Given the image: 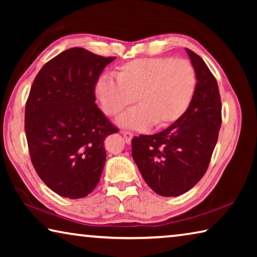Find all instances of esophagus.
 <instances>
[{
    "mask_svg": "<svg viewBox=\"0 0 257 257\" xmlns=\"http://www.w3.org/2000/svg\"><path fill=\"white\" fill-rule=\"evenodd\" d=\"M122 135H123V138H124L125 143H127V144H130V143H132V139H133V137H134L133 133H130V132H122Z\"/></svg>",
    "mask_w": 257,
    "mask_h": 257,
    "instance_id": "obj_1",
    "label": "esophagus"
}]
</instances>
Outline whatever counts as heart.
Instances as JSON below:
<instances>
[{"label": "heart", "instance_id": "b5f03b06", "mask_svg": "<svg viewBox=\"0 0 257 257\" xmlns=\"http://www.w3.org/2000/svg\"><path fill=\"white\" fill-rule=\"evenodd\" d=\"M115 79L101 77L95 94L102 110L110 116L119 115L133 105L138 108L119 120L124 127L143 129L167 128L184 116L196 90V71L189 61L162 58L137 59L123 63Z\"/></svg>", "mask_w": 257, "mask_h": 257}]
</instances>
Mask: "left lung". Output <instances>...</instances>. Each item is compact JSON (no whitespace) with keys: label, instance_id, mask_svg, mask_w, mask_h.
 I'll use <instances>...</instances> for the list:
<instances>
[{"label":"left lung","instance_id":"1","mask_svg":"<svg viewBox=\"0 0 257 257\" xmlns=\"http://www.w3.org/2000/svg\"><path fill=\"white\" fill-rule=\"evenodd\" d=\"M186 51L197 77L188 110L163 132L132 141L133 159L145 182L165 197L186 193L205 175L222 122L214 76L201 56Z\"/></svg>","mask_w":257,"mask_h":257}]
</instances>
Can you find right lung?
<instances>
[{"label":"right lung","instance_id":"obj_1","mask_svg":"<svg viewBox=\"0 0 257 257\" xmlns=\"http://www.w3.org/2000/svg\"><path fill=\"white\" fill-rule=\"evenodd\" d=\"M114 56L82 47L63 51L44 64L26 103L30 160L43 182L60 196L82 198L101 178L104 141L119 130L95 104V86Z\"/></svg>","mask_w":257,"mask_h":257}]
</instances>
